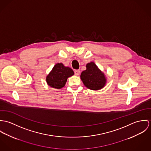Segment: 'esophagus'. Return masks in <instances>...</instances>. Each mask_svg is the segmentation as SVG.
Instances as JSON below:
<instances>
[{"mask_svg": "<svg viewBox=\"0 0 151 151\" xmlns=\"http://www.w3.org/2000/svg\"><path fill=\"white\" fill-rule=\"evenodd\" d=\"M74 72H75V75H76V76H78V75H79V73H80V70H75Z\"/></svg>", "mask_w": 151, "mask_h": 151, "instance_id": "34e87169", "label": "esophagus"}]
</instances>
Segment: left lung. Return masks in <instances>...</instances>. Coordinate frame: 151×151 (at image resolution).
<instances>
[{
	"instance_id": "8db88e82",
	"label": "left lung",
	"mask_w": 151,
	"mask_h": 151,
	"mask_svg": "<svg viewBox=\"0 0 151 151\" xmlns=\"http://www.w3.org/2000/svg\"><path fill=\"white\" fill-rule=\"evenodd\" d=\"M81 78L85 86L93 90L102 88L106 82L104 73L93 62L86 65V70L82 72Z\"/></svg>"
}]
</instances>
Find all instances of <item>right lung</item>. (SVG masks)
<instances>
[{"mask_svg": "<svg viewBox=\"0 0 151 151\" xmlns=\"http://www.w3.org/2000/svg\"><path fill=\"white\" fill-rule=\"evenodd\" d=\"M73 74L74 72L70 68L65 67L62 63H58L47 76L46 81L51 87L60 89L65 86L68 78Z\"/></svg>", "mask_w": 151, "mask_h": 151, "instance_id": "obj_1", "label": "right lung"}]
</instances>
